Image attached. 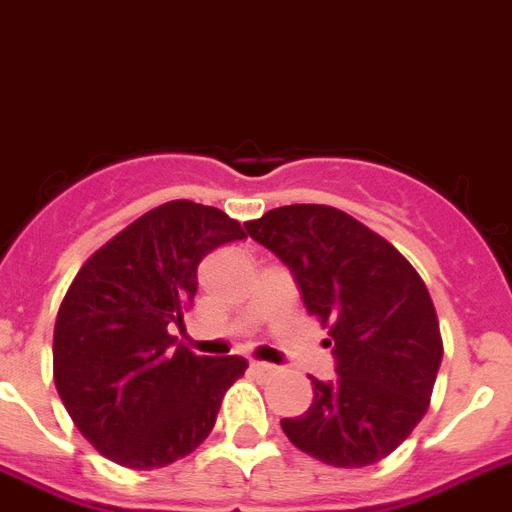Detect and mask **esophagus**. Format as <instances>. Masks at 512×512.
<instances>
[{
    "instance_id": "1",
    "label": "esophagus",
    "mask_w": 512,
    "mask_h": 512,
    "mask_svg": "<svg viewBox=\"0 0 512 512\" xmlns=\"http://www.w3.org/2000/svg\"><path fill=\"white\" fill-rule=\"evenodd\" d=\"M249 371L257 373V376H265V373H273V365L260 363V360H252V363H249Z\"/></svg>"
}]
</instances>
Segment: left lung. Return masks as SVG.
<instances>
[{
	"instance_id": "obj_1",
	"label": "left lung",
	"mask_w": 512,
	"mask_h": 512,
	"mask_svg": "<svg viewBox=\"0 0 512 512\" xmlns=\"http://www.w3.org/2000/svg\"><path fill=\"white\" fill-rule=\"evenodd\" d=\"M297 278L307 313L328 328L334 381L284 418L289 442L336 468H363L405 442L429 410L442 363L431 294L400 249L328 205H286L244 223Z\"/></svg>"
}]
</instances>
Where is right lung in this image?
Returning a JSON list of instances; mask_svg holds the SVG:
<instances>
[{"label": "right lung", "mask_w": 512, "mask_h": 512, "mask_svg": "<svg viewBox=\"0 0 512 512\" xmlns=\"http://www.w3.org/2000/svg\"><path fill=\"white\" fill-rule=\"evenodd\" d=\"M244 236L218 207L173 199L102 244L68 286L54 321V386L112 463L165 468L213 431L247 360L199 357L170 331L184 326L202 257Z\"/></svg>", "instance_id": "right-lung-1"}]
</instances>
